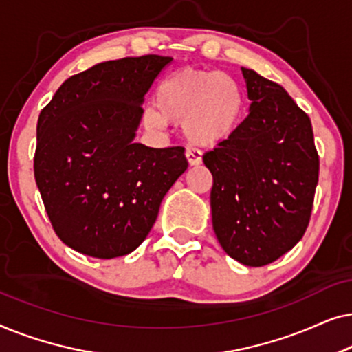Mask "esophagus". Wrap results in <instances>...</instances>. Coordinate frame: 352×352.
I'll return each mask as SVG.
<instances>
[{
  "mask_svg": "<svg viewBox=\"0 0 352 352\" xmlns=\"http://www.w3.org/2000/svg\"><path fill=\"white\" fill-rule=\"evenodd\" d=\"M186 158L189 166H199L201 163V155L197 151H186Z\"/></svg>",
  "mask_w": 352,
  "mask_h": 352,
  "instance_id": "esophagus-1",
  "label": "esophagus"
}]
</instances>
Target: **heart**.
I'll use <instances>...</instances> for the list:
<instances>
[{
	"instance_id": "1",
	"label": "heart",
	"mask_w": 352,
	"mask_h": 352,
	"mask_svg": "<svg viewBox=\"0 0 352 352\" xmlns=\"http://www.w3.org/2000/svg\"><path fill=\"white\" fill-rule=\"evenodd\" d=\"M245 91L226 72L184 67L166 75L153 93V107L144 112L148 129L160 131L181 123L184 141L197 148H214L228 142L245 118Z\"/></svg>"
}]
</instances>
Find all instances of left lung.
<instances>
[{
  "mask_svg": "<svg viewBox=\"0 0 352 352\" xmlns=\"http://www.w3.org/2000/svg\"><path fill=\"white\" fill-rule=\"evenodd\" d=\"M250 113L232 139L206 152L211 219L226 253L259 267L295 247L319 181L311 120L280 85L242 67Z\"/></svg>",
  "mask_w": 352,
  "mask_h": 352,
  "instance_id": "obj_1",
  "label": "left lung"
}]
</instances>
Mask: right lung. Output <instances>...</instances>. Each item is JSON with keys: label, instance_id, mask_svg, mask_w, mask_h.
<instances>
[{"label": "right lung", "instance_id": "add662e5", "mask_svg": "<svg viewBox=\"0 0 352 352\" xmlns=\"http://www.w3.org/2000/svg\"><path fill=\"white\" fill-rule=\"evenodd\" d=\"M173 57L100 62L70 76L41 110L35 181L57 237L110 259L136 250L187 170L182 147L134 142L144 96Z\"/></svg>", "mask_w": 352, "mask_h": 352}]
</instances>
